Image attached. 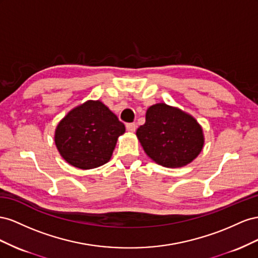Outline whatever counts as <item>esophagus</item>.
<instances>
[{
  "label": "esophagus",
  "instance_id": "34e87169",
  "mask_svg": "<svg viewBox=\"0 0 258 258\" xmlns=\"http://www.w3.org/2000/svg\"><path fill=\"white\" fill-rule=\"evenodd\" d=\"M136 128H137V126H136L135 123H127L126 124V130L128 132H135Z\"/></svg>",
  "mask_w": 258,
  "mask_h": 258
}]
</instances>
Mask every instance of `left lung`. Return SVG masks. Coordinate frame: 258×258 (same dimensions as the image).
Instances as JSON below:
<instances>
[{"mask_svg":"<svg viewBox=\"0 0 258 258\" xmlns=\"http://www.w3.org/2000/svg\"><path fill=\"white\" fill-rule=\"evenodd\" d=\"M136 135L148 157L166 167L187 165L204 144L202 128L196 119L166 104L147 110L146 123L138 127Z\"/></svg>","mask_w":258,"mask_h":258,"instance_id":"left-lung-1","label":"left lung"}]
</instances>
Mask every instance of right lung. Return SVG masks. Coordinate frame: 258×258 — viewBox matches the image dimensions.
Wrapping results in <instances>:
<instances>
[{
    "label": "right lung",
    "instance_id": "add662e5",
    "mask_svg": "<svg viewBox=\"0 0 258 258\" xmlns=\"http://www.w3.org/2000/svg\"><path fill=\"white\" fill-rule=\"evenodd\" d=\"M124 132V124L108 107L99 100H88L59 122L55 143L69 164L88 170L107 163Z\"/></svg>",
    "mask_w": 258,
    "mask_h": 258
}]
</instances>
